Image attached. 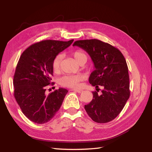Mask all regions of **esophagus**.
Returning a JSON list of instances; mask_svg holds the SVG:
<instances>
[{
    "instance_id": "obj_1",
    "label": "esophagus",
    "mask_w": 152,
    "mask_h": 152,
    "mask_svg": "<svg viewBox=\"0 0 152 152\" xmlns=\"http://www.w3.org/2000/svg\"><path fill=\"white\" fill-rule=\"evenodd\" d=\"M72 91H76L77 93H81L83 91L82 90H80V89H72Z\"/></svg>"
}]
</instances>
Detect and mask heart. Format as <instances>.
Returning a JSON list of instances; mask_svg holds the SVG:
<instances>
[{
  "label": "heart",
  "mask_w": 152,
  "mask_h": 152,
  "mask_svg": "<svg viewBox=\"0 0 152 152\" xmlns=\"http://www.w3.org/2000/svg\"><path fill=\"white\" fill-rule=\"evenodd\" d=\"M72 56L75 59L77 63H80L82 61H87V56L82 50H76L72 52ZM62 55L59 54L55 57L52 62V69L54 72H57L59 70L60 64L62 60ZM83 76L81 75H66L63 76L59 80V83L63 86L68 88H77L79 86V83L82 81Z\"/></svg>",
  "instance_id": "obj_1"
}]
</instances>
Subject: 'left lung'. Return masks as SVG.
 Wrapping results in <instances>:
<instances>
[{
	"label": "left lung",
	"instance_id": "obj_1",
	"mask_svg": "<svg viewBox=\"0 0 152 152\" xmlns=\"http://www.w3.org/2000/svg\"><path fill=\"white\" fill-rule=\"evenodd\" d=\"M88 53L95 70L89 82L96 88H104L102 94L92 92L93 97L84 108L93 121L104 124L114 119L129 98V76L126 60L121 52L108 43L96 40H77L73 44Z\"/></svg>",
	"mask_w": 152,
	"mask_h": 152
}]
</instances>
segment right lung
<instances>
[{"label": "right lung", "instance_id": "add662e5", "mask_svg": "<svg viewBox=\"0 0 152 152\" xmlns=\"http://www.w3.org/2000/svg\"><path fill=\"white\" fill-rule=\"evenodd\" d=\"M73 41L42 40L27 48L19 58L14 76V97L23 114L34 123L50 121L62 104L67 89L60 88L48 95L45 91L53 76V59Z\"/></svg>", "mask_w": 152, "mask_h": 152}]
</instances>
